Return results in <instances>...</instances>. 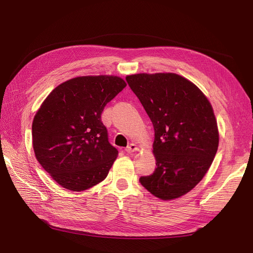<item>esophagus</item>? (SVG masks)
<instances>
[{"mask_svg": "<svg viewBox=\"0 0 253 253\" xmlns=\"http://www.w3.org/2000/svg\"><path fill=\"white\" fill-rule=\"evenodd\" d=\"M138 150H139L138 147H137L135 143H131V144L127 145V147L126 148V153H133V152H136V151H138Z\"/></svg>", "mask_w": 253, "mask_h": 253, "instance_id": "esophagus-1", "label": "esophagus"}]
</instances>
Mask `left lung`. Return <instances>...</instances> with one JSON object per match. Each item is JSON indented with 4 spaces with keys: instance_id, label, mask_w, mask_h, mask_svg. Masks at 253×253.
<instances>
[{
    "instance_id": "8db88e82",
    "label": "left lung",
    "mask_w": 253,
    "mask_h": 253,
    "mask_svg": "<svg viewBox=\"0 0 253 253\" xmlns=\"http://www.w3.org/2000/svg\"><path fill=\"white\" fill-rule=\"evenodd\" d=\"M154 126L156 169L139 181L164 201L192 190L218 148L217 122L203 91L173 73L136 74L126 78Z\"/></svg>"
}]
</instances>
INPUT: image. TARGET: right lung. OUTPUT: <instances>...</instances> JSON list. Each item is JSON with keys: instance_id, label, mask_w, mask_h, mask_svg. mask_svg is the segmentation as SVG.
<instances>
[{"instance_id": "add662e5", "label": "right lung", "mask_w": 253, "mask_h": 253, "mask_svg": "<svg viewBox=\"0 0 253 253\" xmlns=\"http://www.w3.org/2000/svg\"><path fill=\"white\" fill-rule=\"evenodd\" d=\"M126 86L117 76H83L61 83L41 104L33 121L35 155L60 186L83 191L108 176L118 151L101 114Z\"/></svg>"}]
</instances>
